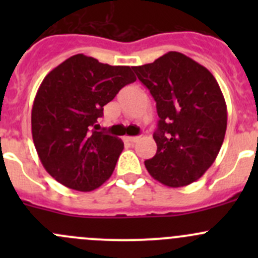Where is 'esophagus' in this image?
Returning <instances> with one entry per match:
<instances>
[{"mask_svg": "<svg viewBox=\"0 0 258 258\" xmlns=\"http://www.w3.org/2000/svg\"><path fill=\"white\" fill-rule=\"evenodd\" d=\"M124 140H126V141L132 142V144H134V142L139 141L140 136H127V137H124Z\"/></svg>", "mask_w": 258, "mask_h": 258, "instance_id": "esophagus-1", "label": "esophagus"}]
</instances>
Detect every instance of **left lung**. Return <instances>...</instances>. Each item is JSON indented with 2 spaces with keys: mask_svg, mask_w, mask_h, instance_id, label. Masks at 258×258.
<instances>
[{
  "mask_svg": "<svg viewBox=\"0 0 258 258\" xmlns=\"http://www.w3.org/2000/svg\"><path fill=\"white\" fill-rule=\"evenodd\" d=\"M156 101L160 117L148 173L168 187L197 181L215 162L225 139L227 107L206 67L171 51L152 63L132 67Z\"/></svg>",
  "mask_w": 258,
  "mask_h": 258,
  "instance_id": "obj_1",
  "label": "left lung"
}]
</instances>
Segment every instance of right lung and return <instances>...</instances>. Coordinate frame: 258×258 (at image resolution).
I'll list each match as a JSON object with an SVG mask.
<instances>
[{
	"mask_svg": "<svg viewBox=\"0 0 258 258\" xmlns=\"http://www.w3.org/2000/svg\"><path fill=\"white\" fill-rule=\"evenodd\" d=\"M135 81L131 67L101 63L82 53L43 79L31 113L32 139L43 167L57 182L87 192L111 177L123 142L96 131V123L103 106Z\"/></svg>",
	"mask_w": 258,
	"mask_h": 258,
	"instance_id": "add662e5",
	"label": "right lung"
}]
</instances>
